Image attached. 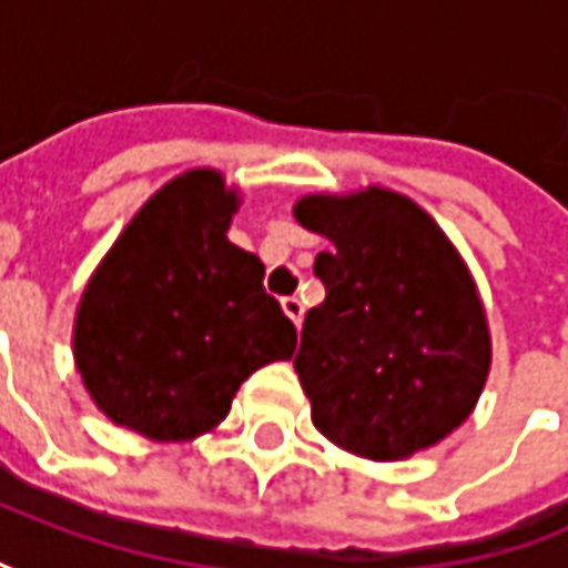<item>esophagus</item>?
<instances>
[{
    "label": "esophagus",
    "mask_w": 568,
    "mask_h": 568,
    "mask_svg": "<svg viewBox=\"0 0 568 568\" xmlns=\"http://www.w3.org/2000/svg\"><path fill=\"white\" fill-rule=\"evenodd\" d=\"M281 310H284V316L294 323V326H300L303 323V303H300L297 297H284L281 300Z\"/></svg>",
    "instance_id": "1"
}]
</instances>
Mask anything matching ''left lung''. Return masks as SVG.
<instances>
[{
    "instance_id": "left-lung-1",
    "label": "left lung",
    "mask_w": 568,
    "mask_h": 568,
    "mask_svg": "<svg viewBox=\"0 0 568 568\" xmlns=\"http://www.w3.org/2000/svg\"><path fill=\"white\" fill-rule=\"evenodd\" d=\"M303 230L326 300L294 357L320 435L364 460H406L476 409L493 335L464 255L435 216L393 187L303 194Z\"/></svg>"
}]
</instances>
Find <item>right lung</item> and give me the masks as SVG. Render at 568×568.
Listing matches in <instances>:
<instances>
[{
	"instance_id": "right-lung-1",
	"label": "right lung",
	"mask_w": 568,
	"mask_h": 568,
	"mask_svg": "<svg viewBox=\"0 0 568 568\" xmlns=\"http://www.w3.org/2000/svg\"><path fill=\"white\" fill-rule=\"evenodd\" d=\"M240 187L187 169L133 213L92 271L72 320L89 399L150 440L213 432L245 377L291 361L297 328L265 294L258 255L226 240Z\"/></svg>"
}]
</instances>
